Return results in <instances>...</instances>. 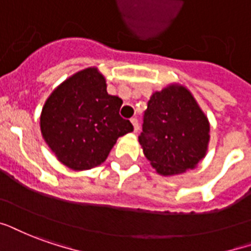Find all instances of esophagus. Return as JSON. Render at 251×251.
Segmentation results:
<instances>
[{"mask_svg":"<svg viewBox=\"0 0 251 251\" xmlns=\"http://www.w3.org/2000/svg\"><path fill=\"white\" fill-rule=\"evenodd\" d=\"M131 123H132L133 126V132H137V131H139V127H140V126H139V120H137V118L131 119Z\"/></svg>","mask_w":251,"mask_h":251,"instance_id":"obj_1","label":"esophagus"}]
</instances>
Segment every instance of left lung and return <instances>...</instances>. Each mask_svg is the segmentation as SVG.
<instances>
[{
    "instance_id": "obj_1",
    "label": "left lung",
    "mask_w": 251,
    "mask_h": 251,
    "mask_svg": "<svg viewBox=\"0 0 251 251\" xmlns=\"http://www.w3.org/2000/svg\"><path fill=\"white\" fill-rule=\"evenodd\" d=\"M209 122L185 87L171 84L148 101L139 143L157 173L180 175L204 159Z\"/></svg>"
}]
</instances>
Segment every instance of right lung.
Masks as SVG:
<instances>
[{
    "label": "right lung",
    "instance_id": "1",
    "mask_svg": "<svg viewBox=\"0 0 251 251\" xmlns=\"http://www.w3.org/2000/svg\"><path fill=\"white\" fill-rule=\"evenodd\" d=\"M123 100L107 92L104 76L95 67L79 71L47 98L41 132L56 159L75 171L100 165L118 137L133 131L119 110Z\"/></svg>",
    "mask_w": 251,
    "mask_h": 251
}]
</instances>
